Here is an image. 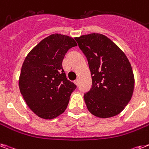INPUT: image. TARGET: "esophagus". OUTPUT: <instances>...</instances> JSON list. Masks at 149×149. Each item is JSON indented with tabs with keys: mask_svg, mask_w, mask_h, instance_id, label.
I'll return each mask as SVG.
<instances>
[{
	"mask_svg": "<svg viewBox=\"0 0 149 149\" xmlns=\"http://www.w3.org/2000/svg\"><path fill=\"white\" fill-rule=\"evenodd\" d=\"M74 83L77 86L79 85V79H76V80L74 81Z\"/></svg>",
	"mask_w": 149,
	"mask_h": 149,
	"instance_id": "34e87169",
	"label": "esophagus"
}]
</instances>
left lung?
I'll return each instance as SVG.
<instances>
[{"label":"left lung","instance_id":"8db88e82","mask_svg":"<svg viewBox=\"0 0 149 149\" xmlns=\"http://www.w3.org/2000/svg\"><path fill=\"white\" fill-rule=\"evenodd\" d=\"M86 56L93 84L84 94L87 109L99 118L120 113L131 100L135 79L125 54L105 35L90 33L76 37Z\"/></svg>","mask_w":149,"mask_h":149}]
</instances>
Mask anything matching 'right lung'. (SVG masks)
Listing matches in <instances>:
<instances>
[{
  "label": "right lung",
  "instance_id": "obj_1",
  "mask_svg": "<svg viewBox=\"0 0 149 149\" xmlns=\"http://www.w3.org/2000/svg\"><path fill=\"white\" fill-rule=\"evenodd\" d=\"M77 46L72 37L55 33L41 40L22 65L19 88L26 105L38 116L52 119L66 110L77 86L66 78L62 62Z\"/></svg>",
  "mask_w": 149,
  "mask_h": 149
}]
</instances>
